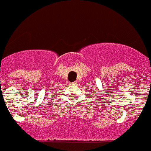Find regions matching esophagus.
<instances>
[{"mask_svg":"<svg viewBox=\"0 0 151 151\" xmlns=\"http://www.w3.org/2000/svg\"><path fill=\"white\" fill-rule=\"evenodd\" d=\"M71 85H74V84H76V82H74V83H70Z\"/></svg>","mask_w":151,"mask_h":151,"instance_id":"34e87169","label":"esophagus"}]
</instances>
